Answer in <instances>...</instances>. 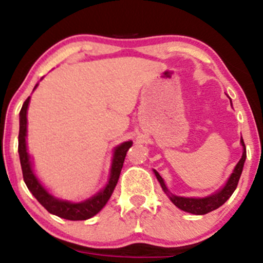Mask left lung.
<instances>
[{
    "label": "left lung",
    "mask_w": 263,
    "mask_h": 263,
    "mask_svg": "<svg viewBox=\"0 0 263 263\" xmlns=\"http://www.w3.org/2000/svg\"><path fill=\"white\" fill-rule=\"evenodd\" d=\"M229 98V95H227ZM230 99V98H229ZM230 105H232V99H230ZM240 145H242V158L238 161L237 165L233 169L232 174L229 176V178L227 179V182L216 190L215 192L210 193V195L205 196V197H184V196H177L174 193H172L169 191V188L166 187L165 182L161 178L160 174L154 169V174H155L156 179L160 183L161 188H163L164 193L169 197V200L174 203L178 209H181L182 211L185 213L195 214V215H205L211 211L216 210L217 208H220L221 205H224L228 200H229L230 196L233 195V192L237 188L238 182H239L240 174L243 172V166H245L246 158H247V151H246V145L243 141L242 136H240Z\"/></svg>",
    "instance_id": "left-lung-1"
}]
</instances>
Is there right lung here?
I'll use <instances>...</instances> for the list:
<instances>
[{"label": "right lung", "instance_id": "1", "mask_svg": "<svg viewBox=\"0 0 263 263\" xmlns=\"http://www.w3.org/2000/svg\"><path fill=\"white\" fill-rule=\"evenodd\" d=\"M38 85L39 84H36L34 86L33 91L38 87ZM29 104H30V97L24 102L20 110V115H18V117H20L18 118L20 119V129H18V156H20V164L21 169H23V177L26 187L30 191L31 195L38 200V202L48 213L55 215V216L62 217V219L66 220H73V221H76V220H87L90 217L95 216V215L107 205L108 200L112 196L113 191H115L117 185V182H118L119 174H121L127 151L132 146L134 142L131 140H128V141H124L122 144L117 145L113 148L112 163H110L108 181L99 192H97L91 197L86 198V200L80 201V202L62 200V198L55 197L53 193H50L46 188V185L38 178L35 172H34L33 159H31L30 154L28 153V142H26V139H28Z\"/></svg>", "mask_w": 263, "mask_h": 263}]
</instances>
